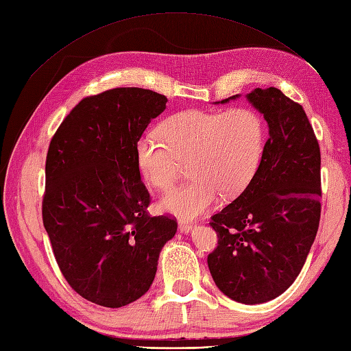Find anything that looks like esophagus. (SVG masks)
Segmentation results:
<instances>
[{
	"mask_svg": "<svg viewBox=\"0 0 351 351\" xmlns=\"http://www.w3.org/2000/svg\"><path fill=\"white\" fill-rule=\"evenodd\" d=\"M193 229V225H191V223H186V221H178V230H180V232H183V234H189L191 230Z\"/></svg>",
	"mask_w": 351,
	"mask_h": 351,
	"instance_id": "esophagus-1",
	"label": "esophagus"
}]
</instances>
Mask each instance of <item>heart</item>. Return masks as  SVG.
<instances>
[{
    "instance_id": "heart-1",
    "label": "heart",
    "mask_w": 351,
    "mask_h": 351,
    "mask_svg": "<svg viewBox=\"0 0 351 351\" xmlns=\"http://www.w3.org/2000/svg\"><path fill=\"white\" fill-rule=\"evenodd\" d=\"M160 132L150 130L136 141V165L144 180L159 191L174 183L180 160L189 158L191 182L174 187L160 208L180 219H195L221 196L240 193L259 167L265 122L258 111L186 110L169 116Z\"/></svg>"
}]
</instances>
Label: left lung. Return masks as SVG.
<instances>
[{"label":"left lung","mask_w":351,"mask_h":351,"mask_svg":"<svg viewBox=\"0 0 351 351\" xmlns=\"http://www.w3.org/2000/svg\"><path fill=\"white\" fill-rule=\"evenodd\" d=\"M247 99L269 138L243 193L211 217L219 241L207 262L221 292L253 305L286 292L301 272L319 229L322 187L319 141L302 106L277 88H256Z\"/></svg>","instance_id":"1"}]
</instances>
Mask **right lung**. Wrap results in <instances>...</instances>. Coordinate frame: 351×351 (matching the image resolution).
Here are the masks:
<instances>
[{
    "label": "right lung",
    "mask_w": 351,
    "mask_h": 351,
    "mask_svg": "<svg viewBox=\"0 0 351 351\" xmlns=\"http://www.w3.org/2000/svg\"><path fill=\"white\" fill-rule=\"evenodd\" d=\"M167 101L141 88L83 98L50 141L43 225L68 285L101 306L146 293L162 247L177 232L174 217L149 216L135 153Z\"/></svg>",
    "instance_id": "obj_1"
}]
</instances>
